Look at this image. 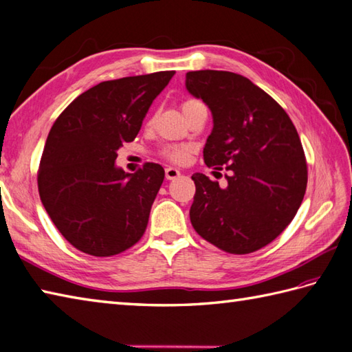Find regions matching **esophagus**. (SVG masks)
<instances>
[{
  "label": "esophagus",
  "instance_id": "1",
  "mask_svg": "<svg viewBox=\"0 0 352 352\" xmlns=\"http://www.w3.org/2000/svg\"><path fill=\"white\" fill-rule=\"evenodd\" d=\"M182 175V172L175 169V168H166L164 169V177H166V180H175V178H178Z\"/></svg>",
  "mask_w": 352,
  "mask_h": 352
}]
</instances>
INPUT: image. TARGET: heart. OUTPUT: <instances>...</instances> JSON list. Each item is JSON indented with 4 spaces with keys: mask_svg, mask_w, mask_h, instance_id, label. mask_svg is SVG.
Returning a JSON list of instances; mask_svg holds the SVG:
<instances>
[{
    "mask_svg": "<svg viewBox=\"0 0 352 352\" xmlns=\"http://www.w3.org/2000/svg\"><path fill=\"white\" fill-rule=\"evenodd\" d=\"M193 102H198V101H186L183 102L182 110L188 109L189 106H192ZM192 151V148L188 145H172V146H166L162 151V155L164 159H168L169 162L175 163V164H184L186 162L189 160V154Z\"/></svg>",
    "mask_w": 352,
    "mask_h": 352,
    "instance_id": "obj_1",
    "label": "heart"
}]
</instances>
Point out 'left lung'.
Instances as JSON below:
<instances>
[{"label": "left lung", "mask_w": 352, "mask_h": 352, "mask_svg": "<svg viewBox=\"0 0 352 352\" xmlns=\"http://www.w3.org/2000/svg\"><path fill=\"white\" fill-rule=\"evenodd\" d=\"M186 89L212 111L206 164L230 170L226 188L199 172L192 175V226L222 251L263 248L295 218L307 188L295 125L278 102L239 74L192 71L186 74Z\"/></svg>", "instance_id": "obj_1"}]
</instances>
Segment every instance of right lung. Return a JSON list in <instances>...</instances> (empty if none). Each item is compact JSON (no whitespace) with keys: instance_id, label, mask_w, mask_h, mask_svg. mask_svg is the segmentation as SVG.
<instances>
[{"instance_id":"1","label":"right lung","mask_w":352,"mask_h":352,"mask_svg":"<svg viewBox=\"0 0 352 352\" xmlns=\"http://www.w3.org/2000/svg\"><path fill=\"white\" fill-rule=\"evenodd\" d=\"M174 74L102 81L77 96L51 126L37 186L51 221L77 250L110 257L144 236L164 169L145 163L125 174L115 162Z\"/></svg>"}]
</instances>
